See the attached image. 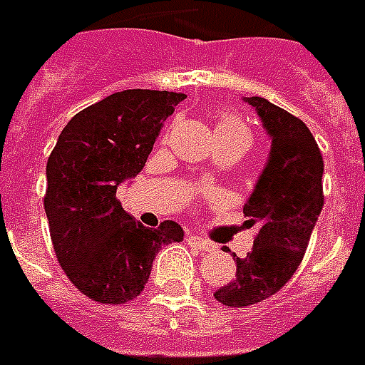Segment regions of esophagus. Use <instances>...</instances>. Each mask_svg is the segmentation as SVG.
<instances>
[{"label":"esophagus","instance_id":"1","mask_svg":"<svg viewBox=\"0 0 365 365\" xmlns=\"http://www.w3.org/2000/svg\"><path fill=\"white\" fill-rule=\"evenodd\" d=\"M189 242L193 244V246H197L199 250H210L212 248V244L208 242V240L200 239V237H197V235H191V237H189Z\"/></svg>","mask_w":365,"mask_h":365}]
</instances>
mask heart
I'll return each instance as SVG.
<instances>
[{
	"instance_id": "obj_1",
	"label": "heart",
	"mask_w": 365,
	"mask_h": 365,
	"mask_svg": "<svg viewBox=\"0 0 365 365\" xmlns=\"http://www.w3.org/2000/svg\"><path fill=\"white\" fill-rule=\"evenodd\" d=\"M216 132H239V134H246V136H250L248 128H246V126H244L242 123L233 115L223 117L222 121L216 125Z\"/></svg>"
}]
</instances>
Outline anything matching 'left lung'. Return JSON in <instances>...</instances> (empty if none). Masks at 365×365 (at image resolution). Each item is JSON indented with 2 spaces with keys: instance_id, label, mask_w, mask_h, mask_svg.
I'll return each instance as SVG.
<instances>
[{
  "instance_id": "8db88e82",
  "label": "left lung",
  "mask_w": 365,
  "mask_h": 365,
  "mask_svg": "<svg viewBox=\"0 0 365 365\" xmlns=\"http://www.w3.org/2000/svg\"><path fill=\"white\" fill-rule=\"evenodd\" d=\"M271 138V151L248 202L254 248L237 259L233 282L214 292L225 307H248L274 295L297 271L324 206V160L307 125L261 96L244 98Z\"/></svg>"
}]
</instances>
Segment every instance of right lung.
Masks as SVG:
<instances>
[{
  "mask_svg": "<svg viewBox=\"0 0 365 365\" xmlns=\"http://www.w3.org/2000/svg\"><path fill=\"white\" fill-rule=\"evenodd\" d=\"M185 94L130 88L79 111L47 160L45 214L54 254L91 299L121 305L140 295L155 255L183 240L166 220L143 227L117 200V187L142 172L163 123Z\"/></svg>",
  "mask_w": 365,
  "mask_h": 365,
  "instance_id": "obj_1",
  "label": "right lung"
}]
</instances>
